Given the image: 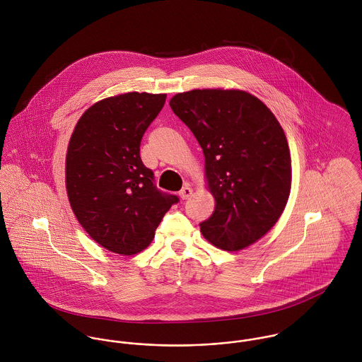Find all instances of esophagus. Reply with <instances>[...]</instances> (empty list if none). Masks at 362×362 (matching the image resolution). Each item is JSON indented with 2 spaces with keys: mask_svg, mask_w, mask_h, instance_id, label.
Instances as JSON below:
<instances>
[{
  "mask_svg": "<svg viewBox=\"0 0 362 362\" xmlns=\"http://www.w3.org/2000/svg\"><path fill=\"white\" fill-rule=\"evenodd\" d=\"M180 198L182 199V201H185V199H188L191 195H192V188H189V187H184L181 191H180Z\"/></svg>",
  "mask_w": 362,
  "mask_h": 362,
  "instance_id": "obj_1",
  "label": "esophagus"
}]
</instances>
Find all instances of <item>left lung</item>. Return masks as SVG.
Returning <instances> with one entry per match:
<instances>
[{"mask_svg":"<svg viewBox=\"0 0 362 362\" xmlns=\"http://www.w3.org/2000/svg\"><path fill=\"white\" fill-rule=\"evenodd\" d=\"M170 107L192 131L205 156L214 210L201 233L218 250L237 252L280 218L291 191L286 134L257 96L240 89L177 93Z\"/></svg>","mask_w":362,"mask_h":362,"instance_id":"left-lung-1","label":"left lung"}]
</instances>
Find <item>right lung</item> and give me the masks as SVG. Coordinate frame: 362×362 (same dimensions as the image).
<instances>
[{
	"instance_id": "add662e5",
	"label": "right lung",
	"mask_w": 362,
	"mask_h": 362,
	"mask_svg": "<svg viewBox=\"0 0 362 362\" xmlns=\"http://www.w3.org/2000/svg\"><path fill=\"white\" fill-rule=\"evenodd\" d=\"M165 98L146 92L105 98L82 114L68 144L71 209L93 241L118 255L148 248L163 216L178 202L156 189L153 173L139 155L142 136Z\"/></svg>"
}]
</instances>
